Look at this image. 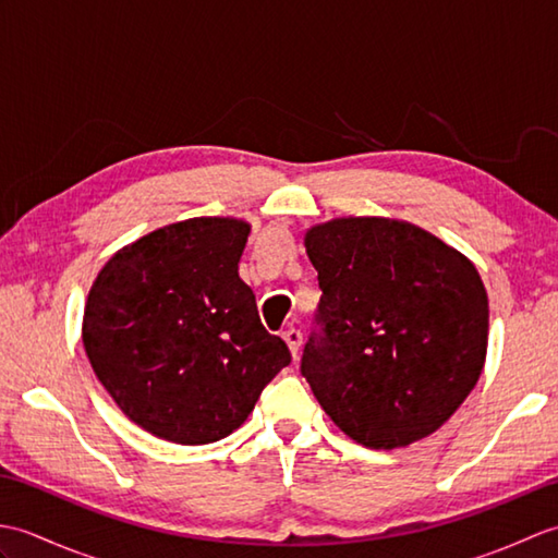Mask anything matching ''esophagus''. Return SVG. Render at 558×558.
Wrapping results in <instances>:
<instances>
[{
  "mask_svg": "<svg viewBox=\"0 0 558 558\" xmlns=\"http://www.w3.org/2000/svg\"><path fill=\"white\" fill-rule=\"evenodd\" d=\"M282 338H286L288 348L292 352V357L298 360V352H300V345H302V333H300V330L298 328H288L286 333H282Z\"/></svg>",
  "mask_w": 558,
  "mask_h": 558,
  "instance_id": "obj_1",
  "label": "esophagus"
}]
</instances>
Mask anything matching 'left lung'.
I'll return each instance as SVG.
<instances>
[{
  "mask_svg": "<svg viewBox=\"0 0 558 558\" xmlns=\"http://www.w3.org/2000/svg\"><path fill=\"white\" fill-rule=\"evenodd\" d=\"M322 338L302 374L352 441L405 448L450 420L480 381L489 298L475 264L417 225L348 216L312 225Z\"/></svg>",
  "mask_w": 558,
  "mask_h": 558,
  "instance_id": "1",
  "label": "left lung"
}]
</instances>
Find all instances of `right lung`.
Here are the masks:
<instances>
[{
	"instance_id": "1",
	"label": "right lung",
	"mask_w": 558,
	"mask_h": 558,
	"mask_svg": "<svg viewBox=\"0 0 558 558\" xmlns=\"http://www.w3.org/2000/svg\"><path fill=\"white\" fill-rule=\"evenodd\" d=\"M252 225L189 218L122 246L98 272L81 338L129 420L182 446L230 436L290 350L258 318L240 258Z\"/></svg>"
}]
</instances>
